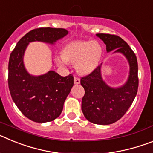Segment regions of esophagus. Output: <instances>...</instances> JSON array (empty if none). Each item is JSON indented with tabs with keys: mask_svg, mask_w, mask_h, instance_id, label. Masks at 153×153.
<instances>
[{
	"mask_svg": "<svg viewBox=\"0 0 153 153\" xmlns=\"http://www.w3.org/2000/svg\"><path fill=\"white\" fill-rule=\"evenodd\" d=\"M79 83H80V79H79V78L77 77V76H75L74 77V84L78 85Z\"/></svg>",
	"mask_w": 153,
	"mask_h": 153,
	"instance_id": "1",
	"label": "esophagus"
}]
</instances>
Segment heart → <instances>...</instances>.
Instances as JSON below:
<instances>
[{
  "label": "heart",
  "mask_w": 153,
  "mask_h": 153,
  "mask_svg": "<svg viewBox=\"0 0 153 153\" xmlns=\"http://www.w3.org/2000/svg\"><path fill=\"white\" fill-rule=\"evenodd\" d=\"M102 48L96 40H73L65 44L60 51V58H56L58 65L64 62L75 64L76 70L82 75L91 74L100 64Z\"/></svg>",
  "instance_id": "obj_1"
}]
</instances>
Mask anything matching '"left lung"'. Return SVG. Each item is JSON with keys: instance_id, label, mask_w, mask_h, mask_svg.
Listing matches in <instances>:
<instances>
[{"instance_id": "obj_1", "label": "left lung", "mask_w": 153, "mask_h": 153, "mask_svg": "<svg viewBox=\"0 0 153 153\" xmlns=\"http://www.w3.org/2000/svg\"><path fill=\"white\" fill-rule=\"evenodd\" d=\"M106 46L108 53H122L129 65V74L126 83L113 88L102 79L101 67L82 77L80 83L85 90L82 99V111L90 123L109 125L118 121L126 113L136 96L139 86L138 63L136 54L121 37L107 33H97Z\"/></svg>"}]
</instances>
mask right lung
<instances>
[{
  "mask_svg": "<svg viewBox=\"0 0 153 153\" xmlns=\"http://www.w3.org/2000/svg\"><path fill=\"white\" fill-rule=\"evenodd\" d=\"M67 34L68 31L63 28L32 30L17 42L10 55L8 86L10 95L21 113L33 122H51L60 116L74 86V76L71 74L61 76L53 70L43 75H31L24 67V52L30 42L54 44Z\"/></svg>",
  "mask_w": 153,
  "mask_h": 153,
  "instance_id": "1",
  "label": "right lung"
}]
</instances>
